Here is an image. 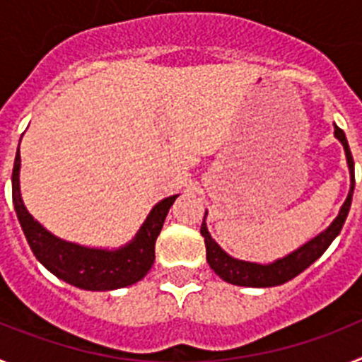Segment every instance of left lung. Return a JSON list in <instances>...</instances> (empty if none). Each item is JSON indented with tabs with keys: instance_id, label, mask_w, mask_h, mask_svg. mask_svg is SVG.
I'll list each match as a JSON object with an SVG mask.
<instances>
[{
	"instance_id": "8db88e82",
	"label": "left lung",
	"mask_w": 362,
	"mask_h": 362,
	"mask_svg": "<svg viewBox=\"0 0 362 362\" xmlns=\"http://www.w3.org/2000/svg\"><path fill=\"white\" fill-rule=\"evenodd\" d=\"M335 137L339 141L343 143L344 152H346V161L348 168H350V192L344 201V204L339 210V216L335 217L325 232H321L317 238H313L306 245L297 248L296 252L288 254L286 257L277 259L270 264H257V263H248V261H239L233 259L232 255L226 254L212 238H210L206 223L203 221L201 225V235L204 238V245H206V261H209L210 268L216 272L217 276L223 281L230 284H238V286H254V288H267V286H277L286 281L293 279L299 276L300 272H305L313 261H317L328 246L332 245L335 238L339 235L341 228H343L344 221H346L348 212H350L351 196H354V187H356V175H354V158H351L350 146H348L346 136L337 124H335Z\"/></svg>"
}]
</instances>
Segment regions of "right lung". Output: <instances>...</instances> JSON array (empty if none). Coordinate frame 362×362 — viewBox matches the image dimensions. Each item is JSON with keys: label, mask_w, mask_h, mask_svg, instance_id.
<instances>
[{"label": "right lung", "mask_w": 362, "mask_h": 362, "mask_svg": "<svg viewBox=\"0 0 362 362\" xmlns=\"http://www.w3.org/2000/svg\"><path fill=\"white\" fill-rule=\"evenodd\" d=\"M19 166L21 158L18 148L12 170V203L30 250L47 270L78 288L99 292L130 286L148 274L156 259V239L177 196L159 201L129 245L117 250L86 248L56 238L28 214L19 192Z\"/></svg>", "instance_id": "right-lung-1"}]
</instances>
